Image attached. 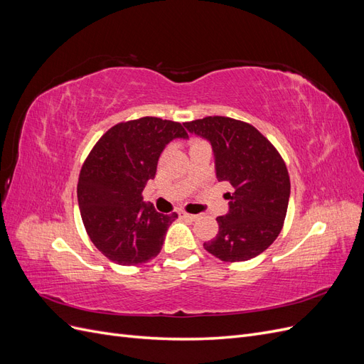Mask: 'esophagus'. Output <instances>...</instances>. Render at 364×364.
<instances>
[{"mask_svg":"<svg viewBox=\"0 0 364 364\" xmlns=\"http://www.w3.org/2000/svg\"><path fill=\"white\" fill-rule=\"evenodd\" d=\"M179 215H181L182 218H186V220H193V222H194V220L197 218V215H196V214H188V213H185V211L179 213Z\"/></svg>","mask_w":364,"mask_h":364,"instance_id":"obj_1","label":"esophagus"}]
</instances>
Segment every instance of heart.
Segmentation results:
<instances>
[{
    "label": "heart",
    "mask_w": 364,
    "mask_h": 364,
    "mask_svg": "<svg viewBox=\"0 0 364 364\" xmlns=\"http://www.w3.org/2000/svg\"><path fill=\"white\" fill-rule=\"evenodd\" d=\"M196 142H199V141H196ZM196 142H194V144H196Z\"/></svg>",
    "instance_id": "b5f03b06"
}]
</instances>
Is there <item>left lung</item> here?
<instances>
[{
	"label": "left lung",
	"instance_id": "left-lung-1",
	"mask_svg": "<svg viewBox=\"0 0 364 364\" xmlns=\"http://www.w3.org/2000/svg\"><path fill=\"white\" fill-rule=\"evenodd\" d=\"M213 147L215 178L229 182V211L217 217L218 234L203 245L218 259L247 261L279 235L290 199L285 162L272 142L243 121L206 117L183 123Z\"/></svg>",
	"mask_w": 364,
	"mask_h": 364
}]
</instances>
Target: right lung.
Listing matches in <instances>:
<instances>
[{
    "label": "right lung",
    "instance_id": "1",
    "mask_svg": "<svg viewBox=\"0 0 364 364\" xmlns=\"http://www.w3.org/2000/svg\"><path fill=\"white\" fill-rule=\"evenodd\" d=\"M176 138H188L176 121L156 117L126 121L109 129L83 164L77 199L85 229L94 246L119 266L155 258L178 218L142 200V190L156 176L161 153Z\"/></svg>",
    "mask_w": 364,
    "mask_h": 364
}]
</instances>
